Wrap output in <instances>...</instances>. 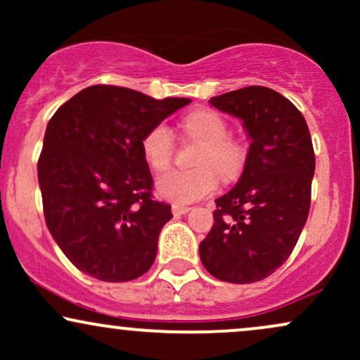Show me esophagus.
Instances as JSON below:
<instances>
[{"mask_svg":"<svg viewBox=\"0 0 360 360\" xmlns=\"http://www.w3.org/2000/svg\"><path fill=\"white\" fill-rule=\"evenodd\" d=\"M189 206H184V205H174L172 206V214H174V217H181V214H186L189 212Z\"/></svg>","mask_w":360,"mask_h":360,"instance_id":"esophagus-1","label":"esophagus"}]
</instances>
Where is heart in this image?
Masks as SVG:
<instances>
[{
    "mask_svg": "<svg viewBox=\"0 0 360 360\" xmlns=\"http://www.w3.org/2000/svg\"><path fill=\"white\" fill-rule=\"evenodd\" d=\"M188 137L203 142L198 152L196 169L171 171L157 181V193L174 205H189L217 191L218 176L233 181L240 176L247 160V148L240 140L230 137L229 123L213 110H198L183 120ZM142 154L154 171L169 169L174 157V137L164 125L152 127L142 139Z\"/></svg>",
    "mask_w": 360,
    "mask_h": 360,
    "instance_id": "heart-1",
    "label": "heart"
}]
</instances>
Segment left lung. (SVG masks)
<instances>
[{
	"mask_svg": "<svg viewBox=\"0 0 360 360\" xmlns=\"http://www.w3.org/2000/svg\"><path fill=\"white\" fill-rule=\"evenodd\" d=\"M210 103L242 120L250 148L238 183L214 200V223L200 257L217 279L255 283L286 262L307 223L315 174L311 135L301 111L264 86Z\"/></svg>",
	"mask_w": 360,
	"mask_h": 360,
	"instance_id": "left-lung-1",
	"label": "left lung"
}]
</instances>
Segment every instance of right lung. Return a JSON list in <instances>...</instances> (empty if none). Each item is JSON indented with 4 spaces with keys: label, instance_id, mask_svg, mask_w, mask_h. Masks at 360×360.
<instances>
[{
    "label": "right lung",
    "instance_id": "obj_1",
    "mask_svg": "<svg viewBox=\"0 0 360 360\" xmlns=\"http://www.w3.org/2000/svg\"><path fill=\"white\" fill-rule=\"evenodd\" d=\"M188 98L96 84L53 113L39 157L49 232L77 269L106 283L150 269L171 205L152 196L142 139Z\"/></svg>",
    "mask_w": 360,
    "mask_h": 360
}]
</instances>
